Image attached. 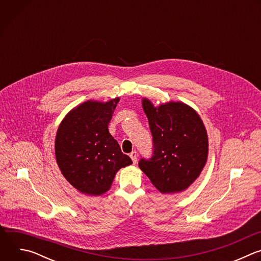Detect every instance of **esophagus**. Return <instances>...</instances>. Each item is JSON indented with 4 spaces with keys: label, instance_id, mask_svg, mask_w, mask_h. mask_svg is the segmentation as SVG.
<instances>
[{
    "label": "esophagus",
    "instance_id": "1",
    "mask_svg": "<svg viewBox=\"0 0 261 261\" xmlns=\"http://www.w3.org/2000/svg\"><path fill=\"white\" fill-rule=\"evenodd\" d=\"M130 158L132 159V161H133V163L135 164L136 162H137V153L135 152V151H133L132 153H130Z\"/></svg>",
    "mask_w": 261,
    "mask_h": 261
}]
</instances>
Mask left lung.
Segmentation results:
<instances>
[{
  "instance_id": "8db88e82",
  "label": "left lung",
  "mask_w": 261,
  "mask_h": 261,
  "mask_svg": "<svg viewBox=\"0 0 261 261\" xmlns=\"http://www.w3.org/2000/svg\"><path fill=\"white\" fill-rule=\"evenodd\" d=\"M142 108L153 135L154 153L139 168L163 194L178 193L200 175L208 156V138L196 111L180 101L155 106L142 98Z\"/></svg>"
}]
</instances>
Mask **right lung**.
Masks as SVG:
<instances>
[{"label": "right lung", "mask_w": 261, "mask_h": 261, "mask_svg": "<svg viewBox=\"0 0 261 261\" xmlns=\"http://www.w3.org/2000/svg\"><path fill=\"white\" fill-rule=\"evenodd\" d=\"M120 98L88 100L71 109L61 122L55 141L58 166L64 177L86 195L107 192L117 172L132 164L108 131Z\"/></svg>", "instance_id": "add662e5"}]
</instances>
